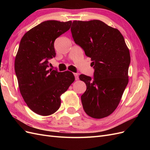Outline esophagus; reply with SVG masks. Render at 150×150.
Instances as JSON below:
<instances>
[{"label":"esophagus","mask_w":150,"mask_h":150,"mask_svg":"<svg viewBox=\"0 0 150 150\" xmlns=\"http://www.w3.org/2000/svg\"><path fill=\"white\" fill-rule=\"evenodd\" d=\"M74 77H75V79L76 80H78L79 79L78 74V73H74Z\"/></svg>","instance_id":"1"}]
</instances>
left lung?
Here are the masks:
<instances>
[{
    "instance_id": "obj_1",
    "label": "left lung",
    "mask_w": 150,
    "mask_h": 150,
    "mask_svg": "<svg viewBox=\"0 0 150 150\" xmlns=\"http://www.w3.org/2000/svg\"><path fill=\"white\" fill-rule=\"evenodd\" d=\"M72 25L75 43L91 58L94 69L93 80L79 76L87 87L81 97L83 109L93 118H103L116 110L128 83L129 49L120 32L101 21H74Z\"/></svg>"
}]
</instances>
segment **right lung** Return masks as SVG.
<instances>
[{
  "label": "right lung",
  "instance_id": "add662e5",
  "mask_svg": "<svg viewBox=\"0 0 150 150\" xmlns=\"http://www.w3.org/2000/svg\"><path fill=\"white\" fill-rule=\"evenodd\" d=\"M72 22L47 21L24 35L15 59L20 92L27 105L37 114L49 116L58 110L61 96L74 81L69 71L49 69V59L56 56L54 43L71 28Z\"/></svg>",
  "mask_w": 150,
  "mask_h": 150
}]
</instances>
